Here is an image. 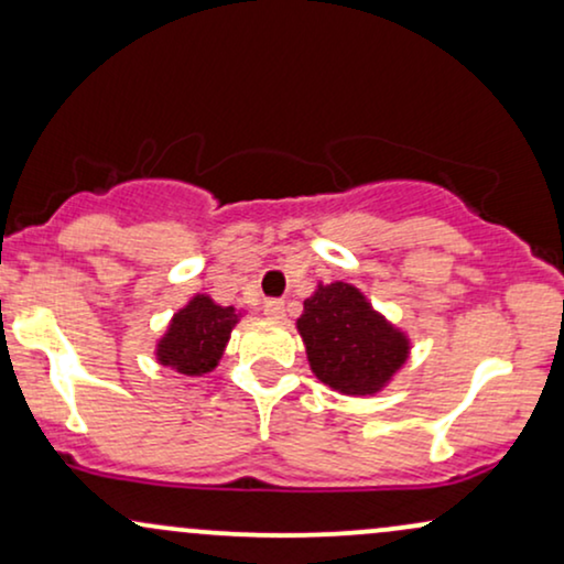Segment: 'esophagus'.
Listing matches in <instances>:
<instances>
[{
  "instance_id": "1",
  "label": "esophagus",
  "mask_w": 564,
  "mask_h": 564,
  "mask_svg": "<svg viewBox=\"0 0 564 564\" xmlns=\"http://www.w3.org/2000/svg\"><path fill=\"white\" fill-rule=\"evenodd\" d=\"M264 315L273 317V321H281V317L286 315V304H283L281 300H268L264 302Z\"/></svg>"
}]
</instances>
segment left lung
<instances>
[{
  "mask_svg": "<svg viewBox=\"0 0 564 564\" xmlns=\"http://www.w3.org/2000/svg\"><path fill=\"white\" fill-rule=\"evenodd\" d=\"M315 378L349 397L378 393L410 357V338L351 283H317L296 321Z\"/></svg>",
  "mask_w": 564,
  "mask_h": 564,
  "instance_id": "obj_1",
  "label": "left lung"
}]
</instances>
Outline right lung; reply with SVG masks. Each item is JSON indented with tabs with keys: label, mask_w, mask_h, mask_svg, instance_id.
I'll return each mask as SVG.
<instances>
[{
	"label": "right lung",
	"mask_w": 564,
	"mask_h": 564,
	"mask_svg": "<svg viewBox=\"0 0 564 564\" xmlns=\"http://www.w3.org/2000/svg\"><path fill=\"white\" fill-rule=\"evenodd\" d=\"M239 321L241 310L223 307L213 296L196 294L167 323L154 357L160 365L173 368L181 376H205L217 368L228 347L230 330Z\"/></svg>",
	"instance_id": "right-lung-1"
}]
</instances>
